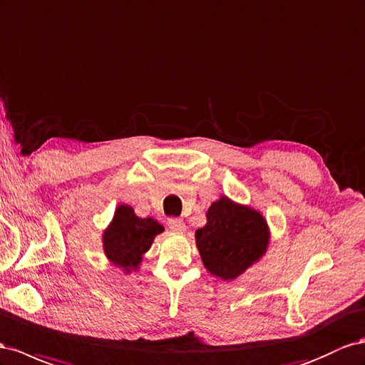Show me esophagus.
Here are the masks:
<instances>
[{"instance_id":"1","label":"esophagus","mask_w":365,"mask_h":365,"mask_svg":"<svg viewBox=\"0 0 365 365\" xmlns=\"http://www.w3.org/2000/svg\"><path fill=\"white\" fill-rule=\"evenodd\" d=\"M169 229L175 233H184L185 232V222L178 218L169 220Z\"/></svg>"}]
</instances>
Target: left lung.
<instances>
[{"instance_id": "8db88e82", "label": "left lung", "mask_w": 365, "mask_h": 365, "mask_svg": "<svg viewBox=\"0 0 365 365\" xmlns=\"http://www.w3.org/2000/svg\"><path fill=\"white\" fill-rule=\"evenodd\" d=\"M207 222L195 232L207 272L233 281L267 252L270 230L264 216L249 205L221 196L205 212Z\"/></svg>"}]
</instances>
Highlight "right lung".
Wrapping results in <instances>:
<instances>
[{
	"label": "right lung",
	"instance_id": "right-lung-1",
	"mask_svg": "<svg viewBox=\"0 0 365 365\" xmlns=\"http://www.w3.org/2000/svg\"><path fill=\"white\" fill-rule=\"evenodd\" d=\"M164 232L163 225L153 218H140L130 205L116 207L113 218L103 232V249L106 258L124 273L140 269L144 253L152 247L156 235Z\"/></svg>",
	"mask_w": 365,
	"mask_h": 365
}]
</instances>
